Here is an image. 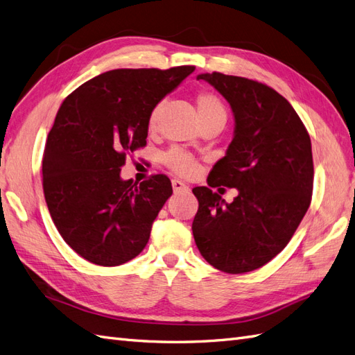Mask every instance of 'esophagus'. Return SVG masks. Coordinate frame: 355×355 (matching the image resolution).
I'll use <instances>...</instances> for the list:
<instances>
[{
  "instance_id": "obj_1",
  "label": "esophagus",
  "mask_w": 355,
  "mask_h": 355,
  "mask_svg": "<svg viewBox=\"0 0 355 355\" xmlns=\"http://www.w3.org/2000/svg\"><path fill=\"white\" fill-rule=\"evenodd\" d=\"M171 187H173V191L178 194V193H184V191H188V185L184 184V182L179 180V179H173L171 180Z\"/></svg>"
}]
</instances>
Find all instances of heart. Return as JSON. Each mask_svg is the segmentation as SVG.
Segmentation results:
<instances>
[{
  "mask_svg": "<svg viewBox=\"0 0 355 355\" xmlns=\"http://www.w3.org/2000/svg\"><path fill=\"white\" fill-rule=\"evenodd\" d=\"M197 104V112L201 123L209 122V121H216V119H227V112L224 107V103L221 98L218 97L216 94L210 91H200L196 97ZM161 113V104H155L152 107L149 116H148V130L155 131L158 125ZM161 161L167 168L175 171L176 175H180L184 178H193L198 173L200 170V162L184 149L179 148H170L166 150L164 154L161 155Z\"/></svg>",
  "mask_w": 355,
  "mask_h": 355,
  "instance_id": "b5f03b06",
  "label": "heart"
}]
</instances>
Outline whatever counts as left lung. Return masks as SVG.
Segmentation results:
<instances>
[{"label": "left lung", "instance_id": "1", "mask_svg": "<svg viewBox=\"0 0 355 355\" xmlns=\"http://www.w3.org/2000/svg\"><path fill=\"white\" fill-rule=\"evenodd\" d=\"M230 103L234 137L210 170L209 187L239 191L232 203L207 187L193 189V234L215 269L246 273L288 245L308 212L313 188L309 132L281 94L261 82L223 73L198 74Z\"/></svg>", "mask_w": 355, "mask_h": 355}]
</instances>
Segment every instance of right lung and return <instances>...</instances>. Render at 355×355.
Instances as JSON below:
<instances>
[{
	"label": "right lung",
	"instance_id": "1",
	"mask_svg": "<svg viewBox=\"0 0 355 355\" xmlns=\"http://www.w3.org/2000/svg\"><path fill=\"white\" fill-rule=\"evenodd\" d=\"M194 70H112L62 101L44 146L43 193L60 234L89 263L119 266L146 246L173 188L166 175L122 180L121 167L146 146L152 107Z\"/></svg>",
	"mask_w": 355,
	"mask_h": 355
}]
</instances>
